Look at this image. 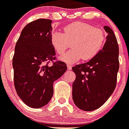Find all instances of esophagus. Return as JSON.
Instances as JSON below:
<instances>
[{
    "label": "esophagus",
    "instance_id": "1",
    "mask_svg": "<svg viewBox=\"0 0 129 129\" xmlns=\"http://www.w3.org/2000/svg\"><path fill=\"white\" fill-rule=\"evenodd\" d=\"M67 67H68V70H72V66H71V65L68 64V65H67Z\"/></svg>",
    "mask_w": 129,
    "mask_h": 129
}]
</instances>
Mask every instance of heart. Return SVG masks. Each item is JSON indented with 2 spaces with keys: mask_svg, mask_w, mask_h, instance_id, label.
<instances>
[{
  "mask_svg": "<svg viewBox=\"0 0 129 129\" xmlns=\"http://www.w3.org/2000/svg\"><path fill=\"white\" fill-rule=\"evenodd\" d=\"M106 35L104 31L87 23L76 22L63 28V34L53 32L50 35V43L59 55L64 54L70 46L72 49L60 59L70 64L77 62L82 57L89 60L97 55L104 46Z\"/></svg>",
  "mask_w": 129,
  "mask_h": 129,
  "instance_id": "1",
  "label": "heart"
}]
</instances>
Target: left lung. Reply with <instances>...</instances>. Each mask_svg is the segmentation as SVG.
<instances>
[{
	"label": "left lung",
	"mask_w": 129,
	"mask_h": 129,
	"mask_svg": "<svg viewBox=\"0 0 129 129\" xmlns=\"http://www.w3.org/2000/svg\"><path fill=\"white\" fill-rule=\"evenodd\" d=\"M108 33L103 50L88 62L72 68L76 78L72 97L76 106L85 111L97 109L107 101L116 87L119 69V46L113 31Z\"/></svg>",
	"instance_id": "1"
}]
</instances>
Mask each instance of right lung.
Here are the masks:
<instances>
[{
	"instance_id": "1",
	"label": "right lung",
	"mask_w": 129,
	"mask_h": 129,
	"mask_svg": "<svg viewBox=\"0 0 129 129\" xmlns=\"http://www.w3.org/2000/svg\"><path fill=\"white\" fill-rule=\"evenodd\" d=\"M52 21L40 18L24 28L12 59L14 83L23 102L32 108H40L51 100L53 83L67 70L66 63L55 61L50 43ZM50 62L52 65H49Z\"/></svg>"
}]
</instances>
